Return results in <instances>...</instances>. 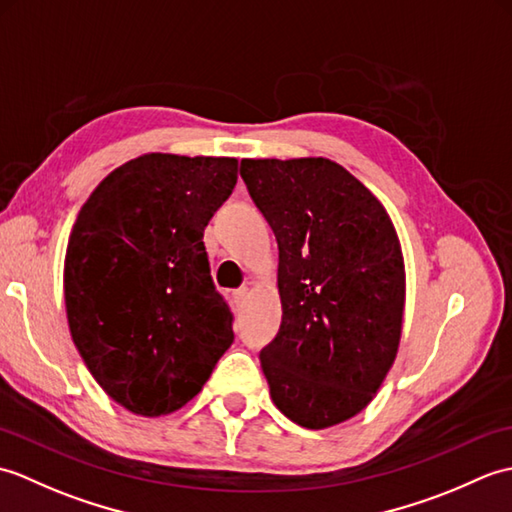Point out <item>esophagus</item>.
Instances as JSON below:
<instances>
[{
	"mask_svg": "<svg viewBox=\"0 0 512 512\" xmlns=\"http://www.w3.org/2000/svg\"><path fill=\"white\" fill-rule=\"evenodd\" d=\"M233 297H235V303H242V301L248 297V288H246V286L237 288V290L233 292Z\"/></svg>",
	"mask_w": 512,
	"mask_h": 512,
	"instance_id": "obj_1",
	"label": "esophagus"
}]
</instances>
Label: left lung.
Segmentation results:
<instances>
[{
    "mask_svg": "<svg viewBox=\"0 0 512 512\" xmlns=\"http://www.w3.org/2000/svg\"><path fill=\"white\" fill-rule=\"evenodd\" d=\"M279 246V332L259 352L270 398L328 429L361 413L394 365L405 264L385 206L328 158L242 160Z\"/></svg>",
    "mask_w": 512,
    "mask_h": 512,
    "instance_id": "1",
    "label": "left lung"
}]
</instances>
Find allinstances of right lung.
<instances>
[{
    "instance_id": "obj_1",
    "label": "right lung",
    "mask_w": 512,
    "mask_h": 512,
    "mask_svg": "<svg viewBox=\"0 0 512 512\" xmlns=\"http://www.w3.org/2000/svg\"><path fill=\"white\" fill-rule=\"evenodd\" d=\"M235 182V158L145 154L114 169L72 226V341L105 394L138 416L187 405L233 343L204 228Z\"/></svg>"
}]
</instances>
